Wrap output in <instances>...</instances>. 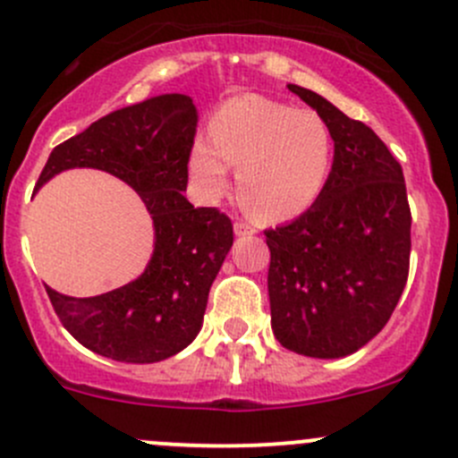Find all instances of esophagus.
Instances as JSON below:
<instances>
[{
    "instance_id": "obj_1",
    "label": "esophagus",
    "mask_w": 458,
    "mask_h": 458,
    "mask_svg": "<svg viewBox=\"0 0 458 458\" xmlns=\"http://www.w3.org/2000/svg\"><path fill=\"white\" fill-rule=\"evenodd\" d=\"M257 230L252 228L250 224H246V221H237V224H234V234H237V237H248V234H255Z\"/></svg>"
}]
</instances>
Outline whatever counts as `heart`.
<instances>
[{
	"label": "heart",
	"instance_id": "obj_1",
	"mask_svg": "<svg viewBox=\"0 0 458 458\" xmlns=\"http://www.w3.org/2000/svg\"><path fill=\"white\" fill-rule=\"evenodd\" d=\"M210 137L195 140L188 159L203 199L224 195L230 165H239V199L263 221L294 219L326 191L335 137L315 110L234 97L212 114Z\"/></svg>",
	"mask_w": 458,
	"mask_h": 458
}]
</instances>
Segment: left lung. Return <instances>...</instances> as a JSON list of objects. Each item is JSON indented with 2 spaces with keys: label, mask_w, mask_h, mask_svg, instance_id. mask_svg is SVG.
I'll return each mask as SVG.
<instances>
[{
  "label": "left lung",
  "mask_w": 458,
  "mask_h": 458,
  "mask_svg": "<svg viewBox=\"0 0 458 458\" xmlns=\"http://www.w3.org/2000/svg\"><path fill=\"white\" fill-rule=\"evenodd\" d=\"M288 88L327 122L335 161L315 206L263 230L272 332L293 352L339 359L394 312L408 281L412 215L401 164L374 131L317 92Z\"/></svg>",
  "instance_id": "8db88e82"
}]
</instances>
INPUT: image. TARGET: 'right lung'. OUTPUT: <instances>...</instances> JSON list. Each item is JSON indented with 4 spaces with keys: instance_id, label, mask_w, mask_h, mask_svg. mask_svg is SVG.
Returning <instances> with one entry per match:
<instances>
[{
    "instance_id": "obj_1",
    "label": "right lung",
    "mask_w": 458,
    "mask_h": 458,
    "mask_svg": "<svg viewBox=\"0 0 458 458\" xmlns=\"http://www.w3.org/2000/svg\"><path fill=\"white\" fill-rule=\"evenodd\" d=\"M188 95H161L97 119L53 148L37 186L88 165L123 179L152 215L155 250L141 276L97 297L46 288L62 326L101 357L155 363L182 352L201 330L208 293L233 246V221L183 197L197 135Z\"/></svg>"
}]
</instances>
